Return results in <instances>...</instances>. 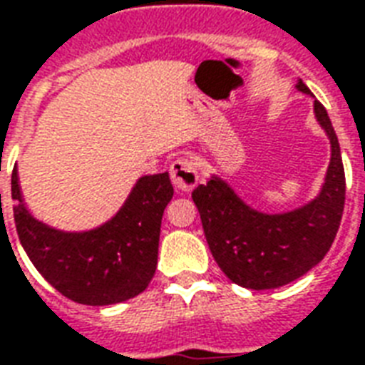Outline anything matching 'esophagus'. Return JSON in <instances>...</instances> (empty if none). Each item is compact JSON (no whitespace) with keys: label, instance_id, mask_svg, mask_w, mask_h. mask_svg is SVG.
<instances>
[{"label":"esophagus","instance_id":"34e87169","mask_svg":"<svg viewBox=\"0 0 365 365\" xmlns=\"http://www.w3.org/2000/svg\"><path fill=\"white\" fill-rule=\"evenodd\" d=\"M170 176L174 187L180 193H187V191H191L199 183V168H197L195 160H191L187 157H182L172 163Z\"/></svg>","mask_w":365,"mask_h":365}]
</instances>
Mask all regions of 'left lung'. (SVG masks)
Returning a JSON list of instances; mask_svg holds the SVG:
<instances>
[{
  "label": "left lung",
  "mask_w": 365,
  "mask_h": 365,
  "mask_svg": "<svg viewBox=\"0 0 365 365\" xmlns=\"http://www.w3.org/2000/svg\"><path fill=\"white\" fill-rule=\"evenodd\" d=\"M310 93L306 83H297ZM314 113L331 141V163L322 193L304 207L264 214L247 207L220 178L195 187L205 237L220 269L241 287L275 289L299 279L327 255L344 208V168L337 133L327 110L314 101Z\"/></svg>",
  "instance_id": "obj_1"
}]
</instances>
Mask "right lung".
Wrapping results in <instances>:
<instances>
[{
  "mask_svg": "<svg viewBox=\"0 0 365 365\" xmlns=\"http://www.w3.org/2000/svg\"><path fill=\"white\" fill-rule=\"evenodd\" d=\"M172 195L168 172L139 178L115 218L91 232L65 233L32 218L16 168L11 176L16 233L28 258L61 294L90 306L116 304L145 291L157 269L160 222Z\"/></svg>",
  "mask_w": 365,
  "mask_h": 365,
  "instance_id": "1",
  "label": "right lung"
}]
</instances>
